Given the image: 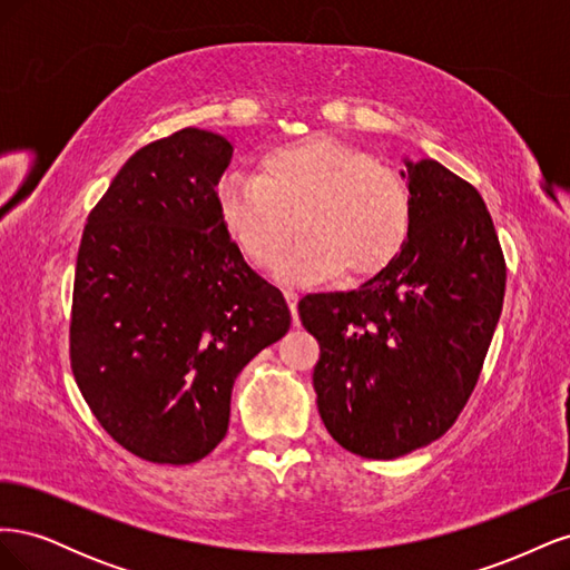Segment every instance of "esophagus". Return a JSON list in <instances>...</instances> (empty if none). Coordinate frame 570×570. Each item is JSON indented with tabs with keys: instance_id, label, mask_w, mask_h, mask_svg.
<instances>
[{
	"instance_id": "34e87169",
	"label": "esophagus",
	"mask_w": 570,
	"mask_h": 570,
	"mask_svg": "<svg viewBox=\"0 0 570 570\" xmlns=\"http://www.w3.org/2000/svg\"><path fill=\"white\" fill-rule=\"evenodd\" d=\"M285 302H287L289 312H292V321H295V325H299V316H297V302H299V295H297V292L285 289Z\"/></svg>"
}]
</instances>
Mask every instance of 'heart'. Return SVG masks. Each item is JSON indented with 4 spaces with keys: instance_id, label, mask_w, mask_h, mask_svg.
<instances>
[{
    "instance_id": "obj_1",
    "label": "heart",
    "mask_w": 570,
    "mask_h": 570,
    "mask_svg": "<svg viewBox=\"0 0 570 570\" xmlns=\"http://www.w3.org/2000/svg\"><path fill=\"white\" fill-rule=\"evenodd\" d=\"M223 228L252 262L271 268L302 227L307 237L278 265L289 285L347 271L368 278L409 243L413 206L404 178L366 151L325 135L268 149L258 176L228 174L216 187Z\"/></svg>"
}]
</instances>
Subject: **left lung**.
Returning <instances> with one entry per match:
<instances>
[{"label":"left lung","mask_w":570,"mask_h":570,"mask_svg":"<svg viewBox=\"0 0 570 570\" xmlns=\"http://www.w3.org/2000/svg\"><path fill=\"white\" fill-rule=\"evenodd\" d=\"M409 243L352 292L306 295L318 413L364 459H396L454 425L502 314L507 262L478 189L433 159L406 161Z\"/></svg>","instance_id":"obj_1"}]
</instances>
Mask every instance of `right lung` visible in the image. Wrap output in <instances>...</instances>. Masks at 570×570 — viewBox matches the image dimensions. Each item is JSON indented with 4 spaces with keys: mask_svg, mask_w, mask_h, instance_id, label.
I'll return each instance as SVG.
<instances>
[{
    "mask_svg": "<svg viewBox=\"0 0 570 570\" xmlns=\"http://www.w3.org/2000/svg\"><path fill=\"white\" fill-rule=\"evenodd\" d=\"M230 157L226 137L197 128L149 142L82 230L71 371L99 425L151 463L214 452L235 377L289 331L281 289L247 266L218 218Z\"/></svg>",
    "mask_w": 570,
    "mask_h": 570,
    "instance_id": "add662e5",
    "label": "right lung"
}]
</instances>
